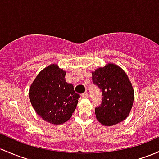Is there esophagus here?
<instances>
[{"label": "esophagus", "instance_id": "esophagus-1", "mask_svg": "<svg viewBox=\"0 0 159 159\" xmlns=\"http://www.w3.org/2000/svg\"><path fill=\"white\" fill-rule=\"evenodd\" d=\"M81 97H82L83 98H88V92L83 93L82 94H81Z\"/></svg>", "mask_w": 159, "mask_h": 159}]
</instances>
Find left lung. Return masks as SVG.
Returning a JSON list of instances; mask_svg holds the SVG:
<instances>
[{"label": "left lung", "mask_w": 159, "mask_h": 159, "mask_svg": "<svg viewBox=\"0 0 159 159\" xmlns=\"http://www.w3.org/2000/svg\"><path fill=\"white\" fill-rule=\"evenodd\" d=\"M92 80L103 96L101 104L95 108L97 120L110 126L126 119L133 104L134 91L126 72L109 63L92 72Z\"/></svg>", "instance_id": "1"}]
</instances>
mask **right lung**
Here are the masks:
<instances>
[{
    "label": "right lung",
    "instance_id": "add662e5",
    "mask_svg": "<svg viewBox=\"0 0 159 159\" xmlns=\"http://www.w3.org/2000/svg\"><path fill=\"white\" fill-rule=\"evenodd\" d=\"M66 71L56 64L42 70L31 84L29 97L40 117L52 124H61L72 116L80 95L66 81Z\"/></svg>",
    "mask_w": 159,
    "mask_h": 159
}]
</instances>
